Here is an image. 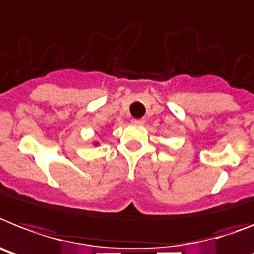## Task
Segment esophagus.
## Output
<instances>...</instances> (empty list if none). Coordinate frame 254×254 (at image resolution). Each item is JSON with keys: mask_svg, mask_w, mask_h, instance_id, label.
<instances>
[{"mask_svg": "<svg viewBox=\"0 0 254 254\" xmlns=\"http://www.w3.org/2000/svg\"><path fill=\"white\" fill-rule=\"evenodd\" d=\"M143 123L144 120H142V119H139V120H135V119L131 120V124H134V125H143Z\"/></svg>", "mask_w": 254, "mask_h": 254, "instance_id": "1", "label": "esophagus"}]
</instances>
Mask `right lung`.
Masks as SVG:
<instances>
[{
    "mask_svg": "<svg viewBox=\"0 0 254 254\" xmlns=\"http://www.w3.org/2000/svg\"><path fill=\"white\" fill-rule=\"evenodd\" d=\"M93 144H94V146H97V144H99V143H98V142H93Z\"/></svg>",
    "mask_w": 254,
    "mask_h": 254,
    "instance_id": "obj_1",
    "label": "right lung"
}]
</instances>
